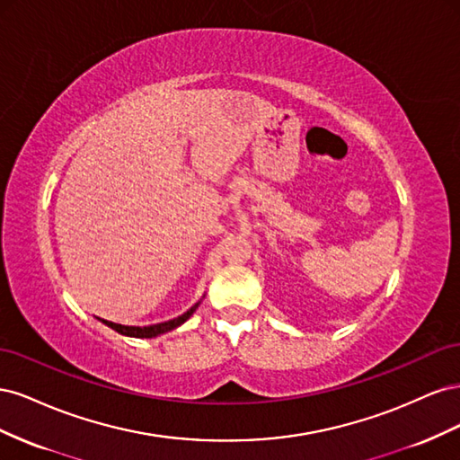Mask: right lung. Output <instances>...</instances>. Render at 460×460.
I'll return each instance as SVG.
<instances>
[{
    "label": "right lung",
    "mask_w": 460,
    "mask_h": 460,
    "mask_svg": "<svg viewBox=\"0 0 460 460\" xmlns=\"http://www.w3.org/2000/svg\"><path fill=\"white\" fill-rule=\"evenodd\" d=\"M201 303V301H199ZM199 303L193 305V307L190 311H186L184 314H180L172 320H166V323H161V324H151V326H122V324H115V323H109V320H102V323L109 328H113L115 332L122 333V336H128V338H157V336H163V333L171 332V330H176L178 326H182L186 320L196 313V309L199 307Z\"/></svg>",
    "instance_id": "add662e5"
}]
</instances>
